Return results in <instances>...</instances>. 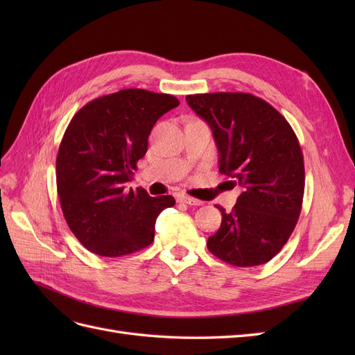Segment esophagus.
I'll use <instances>...</instances> for the list:
<instances>
[{
  "instance_id": "esophagus-1",
  "label": "esophagus",
  "mask_w": 355,
  "mask_h": 355,
  "mask_svg": "<svg viewBox=\"0 0 355 355\" xmlns=\"http://www.w3.org/2000/svg\"><path fill=\"white\" fill-rule=\"evenodd\" d=\"M178 201L189 204V206H201V204H202V201L196 200V198H192V197H188V196H179Z\"/></svg>"
}]
</instances>
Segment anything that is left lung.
Returning a JSON list of instances; mask_svg holds the SVG:
<instances>
[{"mask_svg": "<svg viewBox=\"0 0 355 355\" xmlns=\"http://www.w3.org/2000/svg\"><path fill=\"white\" fill-rule=\"evenodd\" d=\"M187 102L209 124L219 171L241 188L232 211L222 213L207 249L234 266L266 263L283 249L302 209L305 168L286 118L249 93L189 94Z\"/></svg>", "mask_w": 355, "mask_h": 355, "instance_id": "obj_1", "label": "left lung"}]
</instances>
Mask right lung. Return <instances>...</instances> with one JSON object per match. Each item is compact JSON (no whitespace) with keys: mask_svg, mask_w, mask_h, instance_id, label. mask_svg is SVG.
I'll return each instance as SVG.
<instances>
[{"mask_svg":"<svg viewBox=\"0 0 355 355\" xmlns=\"http://www.w3.org/2000/svg\"><path fill=\"white\" fill-rule=\"evenodd\" d=\"M178 105L171 94L127 89L73 115L59 146L56 182L63 216L87 250L118 257L154 241L158 214L175 198L127 191L125 184L146 154L154 124Z\"/></svg>","mask_w":355,"mask_h":355,"instance_id":"obj_1","label":"right lung"}]
</instances>
